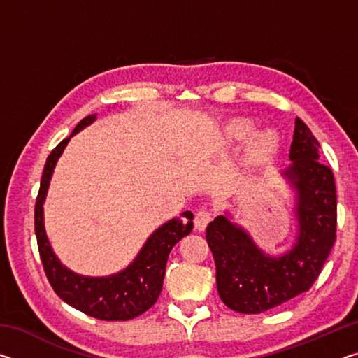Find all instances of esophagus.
<instances>
[{
  "instance_id": "1",
  "label": "esophagus",
  "mask_w": 358,
  "mask_h": 358,
  "mask_svg": "<svg viewBox=\"0 0 358 358\" xmlns=\"http://www.w3.org/2000/svg\"><path fill=\"white\" fill-rule=\"evenodd\" d=\"M211 221V215L208 210H199L196 213V217H194V227H196V230H199V232H202V230H205V227H207V224Z\"/></svg>"
}]
</instances>
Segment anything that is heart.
Returning a JSON list of instances; mask_svg holds the SVG:
<instances>
[{"label":"heart","mask_w":358,"mask_h":358,"mask_svg":"<svg viewBox=\"0 0 358 358\" xmlns=\"http://www.w3.org/2000/svg\"><path fill=\"white\" fill-rule=\"evenodd\" d=\"M252 129V123L246 118H234L224 126V137L229 142H237L245 138ZM278 148V136L275 131L262 129L254 132L248 138L245 153H243V166L246 169H254L265 164L271 156L275 155Z\"/></svg>","instance_id":"obj_1"}]
</instances>
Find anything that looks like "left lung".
I'll use <instances>...</instances> for the list:
<instances>
[{"label":"left lung","mask_w":358,"mask_h":358,"mask_svg":"<svg viewBox=\"0 0 358 358\" xmlns=\"http://www.w3.org/2000/svg\"><path fill=\"white\" fill-rule=\"evenodd\" d=\"M317 138L295 118L289 159L281 177L294 191L295 241L286 252L268 254L251 234L232 221L230 211L207 227L216 264V287L224 305L259 314L310 290L336 237V187L330 167L319 162Z\"/></svg>","instance_id":"obj_1"}]
</instances>
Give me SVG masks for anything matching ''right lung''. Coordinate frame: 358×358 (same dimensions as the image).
<instances>
[{
	"label": "right lung",
	"mask_w": 358,
	"mask_h": 358,
	"mask_svg": "<svg viewBox=\"0 0 358 358\" xmlns=\"http://www.w3.org/2000/svg\"><path fill=\"white\" fill-rule=\"evenodd\" d=\"M96 115L83 118L72 134L57 145L47 157L34 208V229L47 280L63 301L101 320H129L155 305L162 290L169 254L178 241L191 234L194 215L183 211L178 217L157 227L145 241L136 259L124 270L108 276H83L59 262L47 238L44 202L53 171L71 137L87 128Z\"/></svg>",
	"instance_id": "1"
}]
</instances>
